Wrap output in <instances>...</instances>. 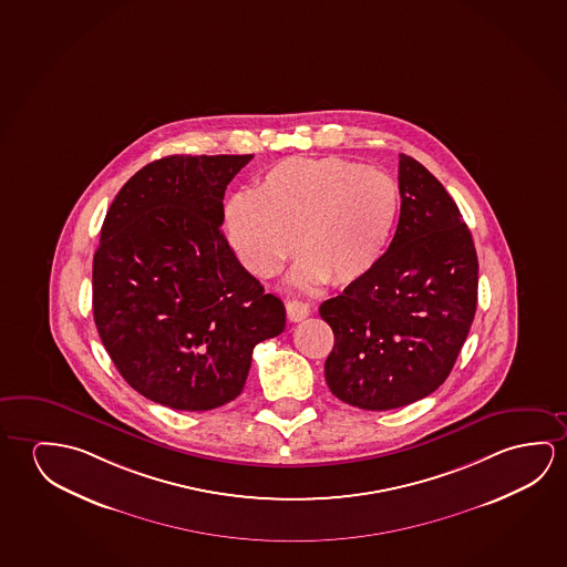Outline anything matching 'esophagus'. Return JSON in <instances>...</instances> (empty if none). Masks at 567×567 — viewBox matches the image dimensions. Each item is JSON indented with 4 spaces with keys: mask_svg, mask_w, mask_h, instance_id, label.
Masks as SVG:
<instances>
[{
    "mask_svg": "<svg viewBox=\"0 0 567 567\" xmlns=\"http://www.w3.org/2000/svg\"><path fill=\"white\" fill-rule=\"evenodd\" d=\"M287 316L290 322H302L306 316H310V306L302 300H288Z\"/></svg>",
    "mask_w": 567,
    "mask_h": 567,
    "instance_id": "obj_1",
    "label": "esophagus"
}]
</instances>
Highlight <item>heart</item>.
<instances>
[{"label":"heart","mask_w":567,"mask_h":567,"mask_svg":"<svg viewBox=\"0 0 567 567\" xmlns=\"http://www.w3.org/2000/svg\"><path fill=\"white\" fill-rule=\"evenodd\" d=\"M401 218L391 176L348 158L292 157L272 166L252 196L229 202L227 236L257 277H269L297 249L300 285H353L383 261Z\"/></svg>","instance_id":"1"}]
</instances>
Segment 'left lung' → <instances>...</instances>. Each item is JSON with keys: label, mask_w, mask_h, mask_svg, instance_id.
Instances as JSON below:
<instances>
[{"label": "left lung", "mask_w": 567, "mask_h": 567, "mask_svg": "<svg viewBox=\"0 0 567 567\" xmlns=\"http://www.w3.org/2000/svg\"><path fill=\"white\" fill-rule=\"evenodd\" d=\"M401 218L383 261L320 306L333 331L330 391L351 406L391 410L436 391L452 373L477 306L470 227L436 176L399 157Z\"/></svg>", "instance_id": "1"}]
</instances>
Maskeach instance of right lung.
<instances>
[{
  "mask_svg": "<svg viewBox=\"0 0 567 567\" xmlns=\"http://www.w3.org/2000/svg\"><path fill=\"white\" fill-rule=\"evenodd\" d=\"M251 158H158L105 214L92 267L97 333L123 379L168 409L234 401L255 346L285 330V306L221 234L227 184Z\"/></svg>",
  "mask_w": 567,
  "mask_h": 567,
  "instance_id": "right-lung-1",
  "label": "right lung"
}]
</instances>
